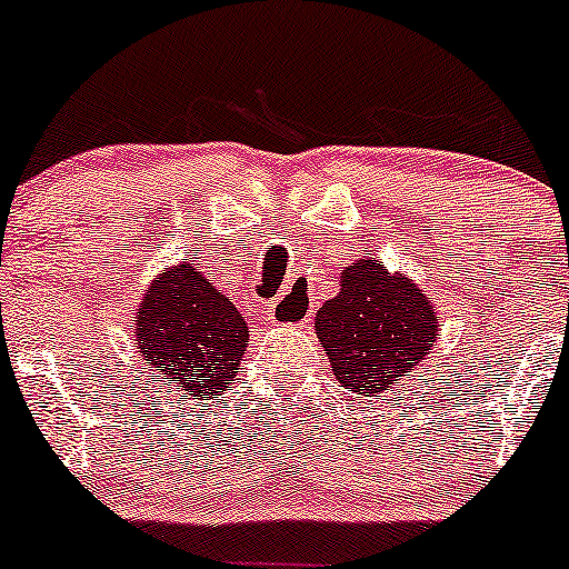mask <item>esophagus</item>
Masks as SVG:
<instances>
[{
  "label": "esophagus",
  "mask_w": 569,
  "mask_h": 569,
  "mask_svg": "<svg viewBox=\"0 0 569 569\" xmlns=\"http://www.w3.org/2000/svg\"><path fill=\"white\" fill-rule=\"evenodd\" d=\"M308 313H310L308 296L296 288L288 290L284 296H279V299L268 308V316L273 321H279V325H305Z\"/></svg>",
  "instance_id": "1"
}]
</instances>
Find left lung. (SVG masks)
<instances>
[{
	"label": "left lung",
	"instance_id": "8db88e82",
	"mask_svg": "<svg viewBox=\"0 0 569 569\" xmlns=\"http://www.w3.org/2000/svg\"><path fill=\"white\" fill-rule=\"evenodd\" d=\"M339 279V296L316 313V336L345 390L381 393L425 359L439 339V316L413 279L387 273L370 256L341 270Z\"/></svg>",
	"mask_w": 569,
	"mask_h": 569
}]
</instances>
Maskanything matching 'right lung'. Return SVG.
<instances>
[{
    "label": "right lung",
    "instance_id": "obj_1",
    "mask_svg": "<svg viewBox=\"0 0 569 569\" xmlns=\"http://www.w3.org/2000/svg\"><path fill=\"white\" fill-rule=\"evenodd\" d=\"M248 325L233 301L188 261L159 273L133 316L144 365L190 399H216L233 385L248 347Z\"/></svg>",
    "mask_w": 569,
    "mask_h": 569
}]
</instances>
